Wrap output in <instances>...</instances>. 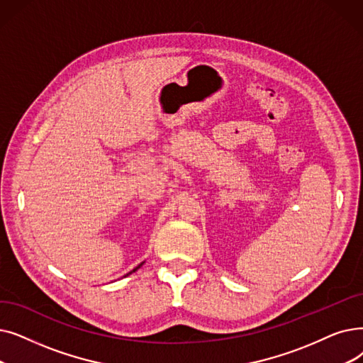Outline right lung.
<instances>
[{
	"label": "right lung",
	"mask_w": 363,
	"mask_h": 363,
	"mask_svg": "<svg viewBox=\"0 0 363 363\" xmlns=\"http://www.w3.org/2000/svg\"><path fill=\"white\" fill-rule=\"evenodd\" d=\"M140 265H143V264H140ZM140 265H138V267H136V269H135V270H133V272H136V270H138V269H139V267H140ZM129 274H132V272H130V273H129Z\"/></svg>",
	"instance_id": "add662e5"
}]
</instances>
